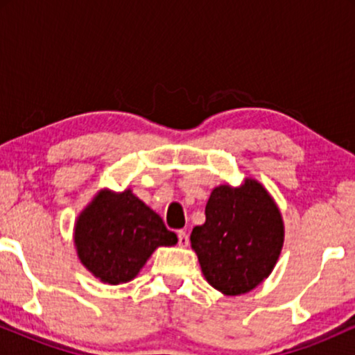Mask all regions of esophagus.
<instances>
[{"label": "esophagus", "mask_w": 355, "mask_h": 355, "mask_svg": "<svg viewBox=\"0 0 355 355\" xmlns=\"http://www.w3.org/2000/svg\"><path fill=\"white\" fill-rule=\"evenodd\" d=\"M177 235H178V245H180V247H189V243H190L189 234H187L185 230H180Z\"/></svg>", "instance_id": "esophagus-1"}]
</instances>
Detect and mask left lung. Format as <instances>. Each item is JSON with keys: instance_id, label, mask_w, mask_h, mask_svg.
<instances>
[{"instance_id": "1", "label": "left lung", "mask_w": 355, "mask_h": 355, "mask_svg": "<svg viewBox=\"0 0 355 355\" xmlns=\"http://www.w3.org/2000/svg\"><path fill=\"white\" fill-rule=\"evenodd\" d=\"M284 220L266 187L245 178L211 190L205 223L191 230L202 274L225 295L254 291L274 270L284 247Z\"/></svg>"}]
</instances>
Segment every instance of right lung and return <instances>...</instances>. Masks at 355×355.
I'll list each match as a JSON object with an SVG mask.
<instances>
[{
  "label": "right lung",
  "instance_id": "obj_1",
  "mask_svg": "<svg viewBox=\"0 0 355 355\" xmlns=\"http://www.w3.org/2000/svg\"><path fill=\"white\" fill-rule=\"evenodd\" d=\"M73 240L83 267L110 285L133 280L158 247L178 242L132 189L100 190L80 211Z\"/></svg>",
  "mask_w": 355,
  "mask_h": 355
}]
</instances>
